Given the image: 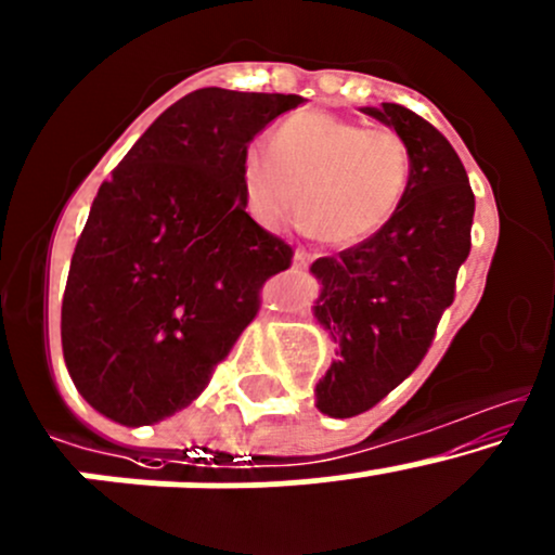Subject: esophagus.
<instances>
[{
  "label": "esophagus",
  "instance_id": "1",
  "mask_svg": "<svg viewBox=\"0 0 555 555\" xmlns=\"http://www.w3.org/2000/svg\"><path fill=\"white\" fill-rule=\"evenodd\" d=\"M313 262V255L306 253V249H297L295 253V266L297 268H308Z\"/></svg>",
  "mask_w": 555,
  "mask_h": 555
}]
</instances>
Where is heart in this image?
Instances as JSON below:
<instances>
[{
	"mask_svg": "<svg viewBox=\"0 0 555 555\" xmlns=\"http://www.w3.org/2000/svg\"><path fill=\"white\" fill-rule=\"evenodd\" d=\"M412 156L388 127H364L324 111H302L273 130L271 149L253 143L242 185L253 218L279 229L300 220L326 244L348 247L385 229L406 194Z\"/></svg>",
	"mask_w": 555,
	"mask_h": 555,
	"instance_id": "obj_1",
	"label": "heart"
}]
</instances>
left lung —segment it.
<instances>
[{
  "label": "left lung",
  "mask_w": 555,
  "mask_h": 555,
  "mask_svg": "<svg viewBox=\"0 0 555 555\" xmlns=\"http://www.w3.org/2000/svg\"><path fill=\"white\" fill-rule=\"evenodd\" d=\"M364 114L406 140L412 172L383 231L311 266L324 287L317 319L340 343L317 385L330 417L372 410L425 359L470 253L476 207L463 162L430 121L399 103Z\"/></svg>",
  "instance_id": "left-lung-1"
}]
</instances>
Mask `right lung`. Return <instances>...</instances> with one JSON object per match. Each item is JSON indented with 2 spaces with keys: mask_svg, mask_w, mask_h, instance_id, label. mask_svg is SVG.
Returning <instances> with one entry per match:
<instances>
[{
  "mask_svg": "<svg viewBox=\"0 0 555 555\" xmlns=\"http://www.w3.org/2000/svg\"><path fill=\"white\" fill-rule=\"evenodd\" d=\"M300 95L202 87L172 103L98 189L61 308L66 366L121 425L189 406L260 311L293 247L247 212L242 162Z\"/></svg>",
  "mask_w": 555,
  "mask_h": 555,
  "instance_id": "obj_1",
  "label": "right lung"
}]
</instances>
